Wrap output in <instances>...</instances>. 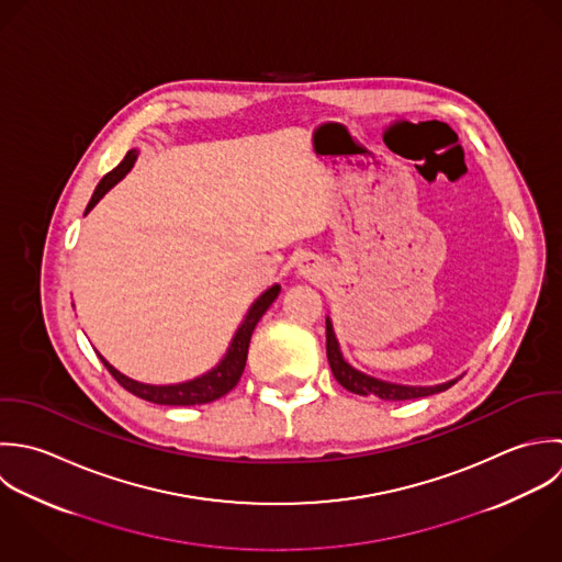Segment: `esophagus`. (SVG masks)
I'll return each mask as SVG.
<instances>
[{"label":"esophagus","mask_w":562,"mask_h":562,"mask_svg":"<svg viewBox=\"0 0 562 562\" xmlns=\"http://www.w3.org/2000/svg\"><path fill=\"white\" fill-rule=\"evenodd\" d=\"M299 274L305 279H318L323 274V263L316 257H303L299 261Z\"/></svg>","instance_id":"esophagus-1"}]
</instances>
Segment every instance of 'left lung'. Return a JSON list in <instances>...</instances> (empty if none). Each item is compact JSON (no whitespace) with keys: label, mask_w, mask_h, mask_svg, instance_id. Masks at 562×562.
Segmentation results:
<instances>
[{"label":"left lung","mask_w":562,"mask_h":562,"mask_svg":"<svg viewBox=\"0 0 562 562\" xmlns=\"http://www.w3.org/2000/svg\"><path fill=\"white\" fill-rule=\"evenodd\" d=\"M327 358H329L331 373L338 379V383L342 387H347L349 392L362 394V396L374 394L383 401H407V398L429 396V394H436V392H442V390L451 387L460 379V376H456V379L438 383V385H403V383H392V381H383V379L362 373L345 360V356L340 351V342H338L336 331H334V323H331L329 316H327Z\"/></svg>","instance_id":"left-lung-1"}]
</instances>
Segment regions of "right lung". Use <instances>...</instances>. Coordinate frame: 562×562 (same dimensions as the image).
<instances>
[{"label":"right lung","mask_w":562,"mask_h":562,"mask_svg":"<svg viewBox=\"0 0 562 562\" xmlns=\"http://www.w3.org/2000/svg\"><path fill=\"white\" fill-rule=\"evenodd\" d=\"M137 155L139 150L133 148L128 150V155L124 157V161L113 170L109 172L93 191L89 204H87V211L85 215L104 198V193L109 189L115 188L128 172L131 168L135 166L137 161ZM281 292V285L274 283L272 288H268L246 312L241 325L237 327L224 358L206 373L198 374L193 379L188 381H181V383H166V385H155V383H144V381H137V379H131L128 374L120 373L115 367H111L100 353L98 358L102 360V364L109 369V373L113 374L117 379L120 385H124L128 392H133L135 396L144 398V401H150V403H159V405H202V403H211L220 396H224L226 392H231L239 376L244 373V367H246V358H248V345H250V336L257 327V323L261 321V316L266 314V310L274 303V299L279 296Z\"/></svg>","instance_id":"right-lung-1"}]
</instances>
